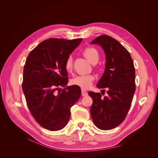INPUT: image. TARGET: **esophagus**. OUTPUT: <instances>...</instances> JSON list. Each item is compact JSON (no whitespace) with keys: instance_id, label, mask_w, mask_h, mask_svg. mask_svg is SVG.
Listing matches in <instances>:
<instances>
[{"instance_id":"34e87169","label":"esophagus","mask_w":158,"mask_h":158,"mask_svg":"<svg viewBox=\"0 0 158 158\" xmlns=\"http://www.w3.org/2000/svg\"><path fill=\"white\" fill-rule=\"evenodd\" d=\"M82 95H83V96H86V95H88V92L85 90L82 89Z\"/></svg>"}]
</instances>
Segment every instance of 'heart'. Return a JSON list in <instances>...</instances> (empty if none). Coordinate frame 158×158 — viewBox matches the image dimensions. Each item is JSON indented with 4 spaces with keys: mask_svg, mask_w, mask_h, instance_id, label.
Here are the masks:
<instances>
[{
    "mask_svg": "<svg viewBox=\"0 0 158 158\" xmlns=\"http://www.w3.org/2000/svg\"><path fill=\"white\" fill-rule=\"evenodd\" d=\"M83 54L91 63L95 64L99 58L98 51L94 47H88L83 51ZM64 67L67 72H71L73 68V59L71 56H68L66 59ZM95 76L93 74H85L76 76L70 80L72 85H77L82 89H88L92 85Z\"/></svg>",
    "mask_w": 158,
    "mask_h": 158,
    "instance_id": "obj_1",
    "label": "heart"
}]
</instances>
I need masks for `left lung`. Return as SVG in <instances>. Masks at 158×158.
Instances as JSON below:
<instances>
[{
  "mask_svg": "<svg viewBox=\"0 0 158 158\" xmlns=\"http://www.w3.org/2000/svg\"><path fill=\"white\" fill-rule=\"evenodd\" d=\"M91 44L99 45L106 54V69L97 87L108 94L103 98L100 93H88L93 99L91 116L98 128L111 130L123 122L131 107L136 89L135 66L129 52L114 38L102 35Z\"/></svg>",
  "mask_w": 158,
  "mask_h": 158,
  "instance_id": "1",
  "label": "left lung"
}]
</instances>
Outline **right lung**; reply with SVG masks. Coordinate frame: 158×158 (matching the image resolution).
<instances>
[{
	"label": "right lung",
	"instance_id": "1",
	"mask_svg": "<svg viewBox=\"0 0 158 158\" xmlns=\"http://www.w3.org/2000/svg\"><path fill=\"white\" fill-rule=\"evenodd\" d=\"M82 40L50 38L33 49L26 60L22 90L26 103L35 121L49 131H59L66 125L70 108L80 98V87L66 86L64 63Z\"/></svg>",
	"mask_w": 158,
	"mask_h": 158
}]
</instances>
